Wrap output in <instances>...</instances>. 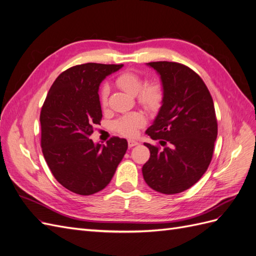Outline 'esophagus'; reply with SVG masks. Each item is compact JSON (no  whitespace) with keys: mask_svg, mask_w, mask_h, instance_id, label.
<instances>
[{"mask_svg":"<svg viewBox=\"0 0 256 256\" xmlns=\"http://www.w3.org/2000/svg\"><path fill=\"white\" fill-rule=\"evenodd\" d=\"M138 143L134 140H128V146L129 147H134V146H136Z\"/></svg>","mask_w":256,"mask_h":256,"instance_id":"obj_1","label":"esophagus"}]
</instances>
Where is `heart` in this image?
Masks as SVG:
<instances>
[{"mask_svg": "<svg viewBox=\"0 0 256 256\" xmlns=\"http://www.w3.org/2000/svg\"><path fill=\"white\" fill-rule=\"evenodd\" d=\"M116 84L131 96L138 94V102L147 110L156 111L161 106L162 99H164V92H162L160 84L156 82H150L144 85L142 88L143 80L140 76L131 72H125L116 78ZM138 91L140 92L138 93ZM108 95H109V88L104 86L102 94H100L102 102L104 104L106 102ZM143 125L144 118L140 113H131L122 116V118L114 122L115 129L126 136H134L138 132V129Z\"/></svg>", "mask_w": 256, "mask_h": 256, "instance_id": "1", "label": "heart"}]
</instances>
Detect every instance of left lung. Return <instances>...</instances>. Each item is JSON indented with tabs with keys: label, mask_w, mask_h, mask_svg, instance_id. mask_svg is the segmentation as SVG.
Masks as SVG:
<instances>
[{
	"label": "left lung",
	"mask_w": 256,
	"mask_h": 256,
	"mask_svg": "<svg viewBox=\"0 0 256 256\" xmlns=\"http://www.w3.org/2000/svg\"><path fill=\"white\" fill-rule=\"evenodd\" d=\"M146 65L160 76L164 99L145 134L164 148L144 143L150 157L142 173L152 190L175 194L196 184L210 164L218 134L214 106L205 83L189 67L174 62Z\"/></svg>",
	"instance_id": "left-lung-1"
}]
</instances>
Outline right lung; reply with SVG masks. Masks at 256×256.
I'll return each instance as SVG.
<instances>
[{
	"instance_id": "right-lung-1",
	"label": "right lung",
	"mask_w": 256,
	"mask_h": 256,
	"mask_svg": "<svg viewBox=\"0 0 256 256\" xmlns=\"http://www.w3.org/2000/svg\"><path fill=\"white\" fill-rule=\"evenodd\" d=\"M124 65L88 63L62 72L46 98L40 113L42 148L56 180L80 196L104 189L128 148L126 138L94 143L92 126L102 118L99 86Z\"/></svg>"
}]
</instances>
